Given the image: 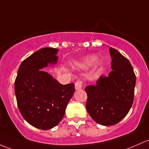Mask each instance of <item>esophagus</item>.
Masks as SVG:
<instances>
[{
  "label": "esophagus",
  "instance_id": "1",
  "mask_svg": "<svg viewBox=\"0 0 149 149\" xmlns=\"http://www.w3.org/2000/svg\"><path fill=\"white\" fill-rule=\"evenodd\" d=\"M82 86H83V81H81V80H78V81L76 82V83H75V88H76V90L81 89Z\"/></svg>",
  "mask_w": 149,
  "mask_h": 149
}]
</instances>
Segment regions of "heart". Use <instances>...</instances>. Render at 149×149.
Returning a JSON list of instances; mask_svg holds the SVG:
<instances>
[{"label": "heart", "instance_id": "b5f03b06", "mask_svg": "<svg viewBox=\"0 0 149 149\" xmlns=\"http://www.w3.org/2000/svg\"><path fill=\"white\" fill-rule=\"evenodd\" d=\"M95 59H96V57L95 56H90L86 57V58H85L83 61H81L80 63H78V64L80 65V66H89V65H91L93 61H95ZM97 64L100 65V63L99 62Z\"/></svg>", "mask_w": 149, "mask_h": 149}]
</instances>
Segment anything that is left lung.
<instances>
[{"mask_svg":"<svg viewBox=\"0 0 149 149\" xmlns=\"http://www.w3.org/2000/svg\"><path fill=\"white\" fill-rule=\"evenodd\" d=\"M112 69L101 76L96 85L86 86V109L97 123L116 125L128 114L134 97L136 76L130 62L115 49L109 48Z\"/></svg>","mask_w":149,"mask_h":149,"instance_id":"8db88e82","label":"left lung"}]
</instances>
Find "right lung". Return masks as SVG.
I'll list each match as a JSON object with an SVG mask.
<instances>
[{"label": "right lung", "mask_w": 149, "mask_h": 149, "mask_svg": "<svg viewBox=\"0 0 149 149\" xmlns=\"http://www.w3.org/2000/svg\"><path fill=\"white\" fill-rule=\"evenodd\" d=\"M54 48L40 49L19 65L15 81L17 106L33 127L50 130L61 122L75 91L74 83L62 85L42 68L57 62Z\"/></svg>", "instance_id": "right-lung-1"}]
</instances>
